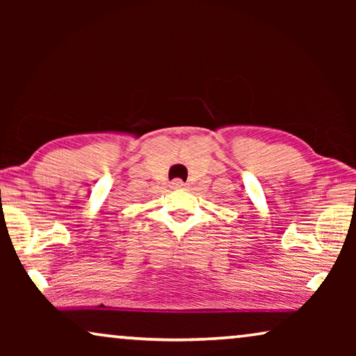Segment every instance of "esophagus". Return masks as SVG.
Wrapping results in <instances>:
<instances>
[{"label":"esophagus","mask_w":356,"mask_h":356,"mask_svg":"<svg viewBox=\"0 0 356 356\" xmlns=\"http://www.w3.org/2000/svg\"><path fill=\"white\" fill-rule=\"evenodd\" d=\"M170 186H172V188H184V186H186V183H184L183 179L175 178V179H172V181H170Z\"/></svg>","instance_id":"esophagus-1"}]
</instances>
